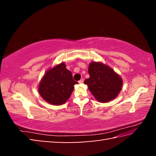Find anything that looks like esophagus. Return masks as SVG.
Returning a JSON list of instances; mask_svg holds the SVG:
<instances>
[{"mask_svg":"<svg viewBox=\"0 0 156 156\" xmlns=\"http://www.w3.org/2000/svg\"><path fill=\"white\" fill-rule=\"evenodd\" d=\"M83 82H84V80H83V78H81L80 80L78 81V83H83Z\"/></svg>","mask_w":156,"mask_h":156,"instance_id":"1","label":"esophagus"}]
</instances>
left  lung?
I'll return each mask as SVG.
<instances>
[{"label":"left lung","mask_w":156,"mask_h":156,"mask_svg":"<svg viewBox=\"0 0 156 156\" xmlns=\"http://www.w3.org/2000/svg\"><path fill=\"white\" fill-rule=\"evenodd\" d=\"M89 78L84 83L88 86L95 98L100 102L115 99L122 89V80L109 66L98 62L89 65Z\"/></svg>","instance_id":"8db88e82"}]
</instances>
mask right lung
<instances>
[{
  "mask_svg": "<svg viewBox=\"0 0 156 156\" xmlns=\"http://www.w3.org/2000/svg\"><path fill=\"white\" fill-rule=\"evenodd\" d=\"M76 84L78 82L73 80L72 72L61 62L45 72L39 83L38 92L48 103L60 105L69 98Z\"/></svg>",
  "mask_w": 156,
  "mask_h": 156,
  "instance_id": "1",
  "label": "right lung"
}]
</instances>
